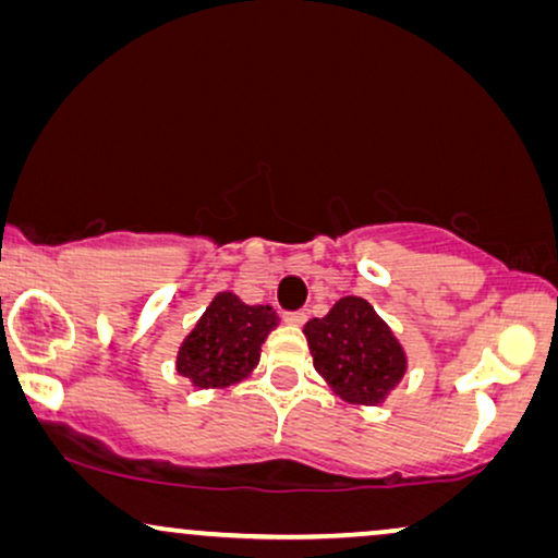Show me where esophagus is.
<instances>
[{
	"instance_id": "34e87169",
	"label": "esophagus",
	"mask_w": 558,
	"mask_h": 558,
	"mask_svg": "<svg viewBox=\"0 0 558 558\" xmlns=\"http://www.w3.org/2000/svg\"><path fill=\"white\" fill-rule=\"evenodd\" d=\"M284 323L302 327L304 323H307V315H304V312H284Z\"/></svg>"
}]
</instances>
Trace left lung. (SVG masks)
Returning <instances> with one entry per match:
<instances>
[{"instance_id": "left-lung-1", "label": "left lung", "mask_w": 558, "mask_h": 558, "mask_svg": "<svg viewBox=\"0 0 558 558\" xmlns=\"http://www.w3.org/2000/svg\"><path fill=\"white\" fill-rule=\"evenodd\" d=\"M312 363L340 399L376 407L401 384L407 353L363 296H342L304 325Z\"/></svg>"}]
</instances>
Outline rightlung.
Returning a JSON list of instances; mask_svg holds the SVG:
<instances>
[{
    "label": "right lung",
    "mask_w": 558,
    "mask_h": 558,
    "mask_svg": "<svg viewBox=\"0 0 558 558\" xmlns=\"http://www.w3.org/2000/svg\"><path fill=\"white\" fill-rule=\"evenodd\" d=\"M279 325L269 304H246L231 292L213 296L178 350V373L195 388H226L256 368L262 345Z\"/></svg>",
    "instance_id": "add662e5"
}]
</instances>
